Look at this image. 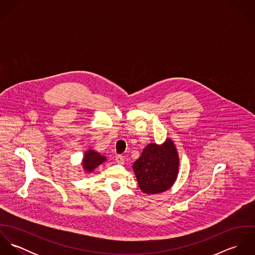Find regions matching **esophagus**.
I'll return each instance as SVG.
<instances>
[{
    "instance_id": "esophagus-1",
    "label": "esophagus",
    "mask_w": 255,
    "mask_h": 255,
    "mask_svg": "<svg viewBox=\"0 0 255 255\" xmlns=\"http://www.w3.org/2000/svg\"><path fill=\"white\" fill-rule=\"evenodd\" d=\"M116 161L118 164H124L125 163V159L123 155H117L116 156Z\"/></svg>"
}]
</instances>
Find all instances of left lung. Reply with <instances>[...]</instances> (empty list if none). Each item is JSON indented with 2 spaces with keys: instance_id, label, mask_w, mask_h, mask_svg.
<instances>
[{
  "instance_id": "1",
  "label": "left lung",
  "mask_w": 255,
  "mask_h": 255,
  "mask_svg": "<svg viewBox=\"0 0 255 255\" xmlns=\"http://www.w3.org/2000/svg\"><path fill=\"white\" fill-rule=\"evenodd\" d=\"M140 189L145 193H160L171 187L179 170V156L173 141L163 145L148 144L133 166Z\"/></svg>"
}]
</instances>
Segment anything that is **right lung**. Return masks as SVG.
I'll use <instances>...</instances> for the list:
<instances>
[{"instance_id":"right-lung-1","label":"right lung","mask_w":255,"mask_h":255,"mask_svg":"<svg viewBox=\"0 0 255 255\" xmlns=\"http://www.w3.org/2000/svg\"><path fill=\"white\" fill-rule=\"evenodd\" d=\"M105 161V157L101 156L99 153L94 152L93 150H89L85 153V156L83 158L82 166L87 172L93 171L98 165L102 164Z\"/></svg>"}]
</instances>
